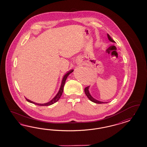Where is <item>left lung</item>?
I'll return each mask as SVG.
<instances>
[{
	"label": "left lung",
	"mask_w": 147,
	"mask_h": 147,
	"mask_svg": "<svg viewBox=\"0 0 147 147\" xmlns=\"http://www.w3.org/2000/svg\"><path fill=\"white\" fill-rule=\"evenodd\" d=\"M107 36H108V39L109 40V41H111V42H115V41H114V40H113L112 39H111V37L108 34H107ZM89 86H88V87H86V88H85V93L86 94V96L88 97V98H89V100L91 101H92V102H93L94 103H98V104H101V103H105L107 102H101V101H98V100H95L94 98H93L92 96H91V95L90 94L89 92Z\"/></svg>",
	"instance_id": "1"
}]
</instances>
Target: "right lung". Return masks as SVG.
Wrapping results in <instances>:
<instances>
[{
    "mask_svg": "<svg viewBox=\"0 0 147 147\" xmlns=\"http://www.w3.org/2000/svg\"><path fill=\"white\" fill-rule=\"evenodd\" d=\"M73 71V70L69 71L68 72H67V73L64 76L63 78V79H62V82H61V87H60V88L59 91L58 92V94L56 95V96H55V97H54V98L52 100H51V101H50L49 102L46 103H43V104H40V103H37L34 102H33V101H32L29 100L28 99H27L26 98V100L28 102H29L33 103V104L36 105L41 106H50V105H51L53 104L54 103L57 102L58 101V100H59V98H60V97H61V95H62V92H63V90L64 85H65V81H66V79H67L68 76H69L71 73H72Z\"/></svg>",
    "mask_w": 147,
    "mask_h": 147,
    "instance_id": "add662e5",
    "label": "right lung"
}]
</instances>
